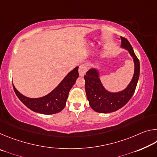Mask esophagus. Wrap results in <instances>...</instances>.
I'll list each match as a JSON object with an SVG mask.
<instances>
[{
	"label": "esophagus",
	"mask_w": 157,
	"mask_h": 157,
	"mask_svg": "<svg viewBox=\"0 0 157 157\" xmlns=\"http://www.w3.org/2000/svg\"><path fill=\"white\" fill-rule=\"evenodd\" d=\"M87 71V66L84 64V63H82L80 66H79V75L81 76H83L85 75V73H86Z\"/></svg>",
	"instance_id": "obj_1"
}]
</instances>
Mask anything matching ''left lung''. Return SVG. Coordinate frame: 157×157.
Segmentation results:
<instances>
[{
	"label": "left lung",
	"instance_id": "8db88e82",
	"mask_svg": "<svg viewBox=\"0 0 157 157\" xmlns=\"http://www.w3.org/2000/svg\"><path fill=\"white\" fill-rule=\"evenodd\" d=\"M121 46L129 50L134 61V75L129 86L119 93H109L104 89L98 77V72L91 69L84 75L85 91L91 107L96 112L111 113L125 105L134 95L139 80L140 63L132 48V45L124 37L121 36Z\"/></svg>",
	"mask_w": 157,
	"mask_h": 157
}]
</instances>
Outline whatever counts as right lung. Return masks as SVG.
Listing matches in <instances>:
<instances>
[{"label":"right lung","mask_w":157,"mask_h":157,"mask_svg":"<svg viewBox=\"0 0 157 157\" xmlns=\"http://www.w3.org/2000/svg\"><path fill=\"white\" fill-rule=\"evenodd\" d=\"M79 76L78 67L71 71L62 82L46 96L29 98L21 94L13 85L14 92L21 102L32 111L43 114H54L62 111L66 106L71 89Z\"/></svg>","instance_id":"right-lung-1"}]
</instances>
